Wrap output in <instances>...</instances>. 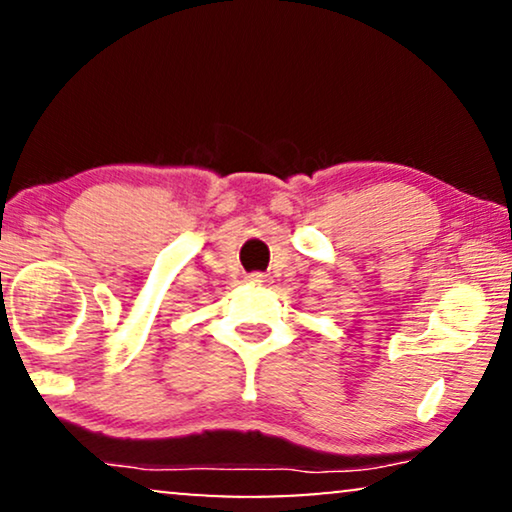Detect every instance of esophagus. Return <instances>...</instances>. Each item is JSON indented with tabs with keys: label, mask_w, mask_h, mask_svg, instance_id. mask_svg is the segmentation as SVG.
<instances>
[{
	"label": "esophagus",
	"mask_w": 512,
	"mask_h": 512,
	"mask_svg": "<svg viewBox=\"0 0 512 512\" xmlns=\"http://www.w3.org/2000/svg\"><path fill=\"white\" fill-rule=\"evenodd\" d=\"M247 282L249 284H263L265 275H263V272H251V275H247Z\"/></svg>",
	"instance_id": "1"
}]
</instances>
